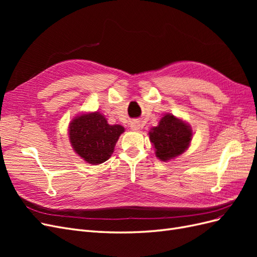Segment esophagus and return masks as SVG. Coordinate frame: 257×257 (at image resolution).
Masks as SVG:
<instances>
[{"label":"esophagus","mask_w":257,"mask_h":257,"mask_svg":"<svg viewBox=\"0 0 257 257\" xmlns=\"http://www.w3.org/2000/svg\"><path fill=\"white\" fill-rule=\"evenodd\" d=\"M131 128L133 131H138L139 128H141V124H139V122H137V121L132 122L131 123Z\"/></svg>","instance_id":"34e87169"}]
</instances>
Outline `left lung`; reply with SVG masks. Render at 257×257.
Masks as SVG:
<instances>
[{"mask_svg": "<svg viewBox=\"0 0 257 257\" xmlns=\"http://www.w3.org/2000/svg\"><path fill=\"white\" fill-rule=\"evenodd\" d=\"M149 136L157 158L167 162L188 149L193 133L189 124L167 113L161 119L158 126L151 128Z\"/></svg>", "mask_w": 257, "mask_h": 257, "instance_id": "left-lung-1", "label": "left lung"}]
</instances>
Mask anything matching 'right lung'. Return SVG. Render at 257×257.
Instances as JSON below:
<instances>
[{
  "label": "right lung",
  "mask_w": 257,
  "mask_h": 257,
  "mask_svg": "<svg viewBox=\"0 0 257 257\" xmlns=\"http://www.w3.org/2000/svg\"><path fill=\"white\" fill-rule=\"evenodd\" d=\"M123 132L122 125H110L95 111L77 115L69 123L68 134L75 152L89 164L98 165L111 157Z\"/></svg>",
  "instance_id": "right-lung-1"
}]
</instances>
